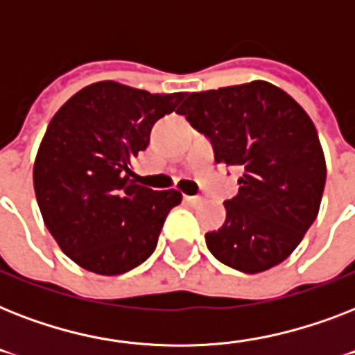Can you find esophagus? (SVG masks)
<instances>
[{"instance_id": "obj_1", "label": "esophagus", "mask_w": 355, "mask_h": 355, "mask_svg": "<svg viewBox=\"0 0 355 355\" xmlns=\"http://www.w3.org/2000/svg\"><path fill=\"white\" fill-rule=\"evenodd\" d=\"M186 202L191 206H199L202 202V199L200 197H189V195H186Z\"/></svg>"}]
</instances>
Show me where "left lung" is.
I'll use <instances>...</instances> for the list:
<instances>
[{
    "instance_id": "1",
    "label": "left lung",
    "mask_w": 355,
    "mask_h": 355,
    "mask_svg": "<svg viewBox=\"0 0 355 355\" xmlns=\"http://www.w3.org/2000/svg\"><path fill=\"white\" fill-rule=\"evenodd\" d=\"M177 114L211 139L217 164L239 166V191L206 247L241 272L282 263L319 214L326 160L306 110L267 80L188 94Z\"/></svg>"
}]
</instances>
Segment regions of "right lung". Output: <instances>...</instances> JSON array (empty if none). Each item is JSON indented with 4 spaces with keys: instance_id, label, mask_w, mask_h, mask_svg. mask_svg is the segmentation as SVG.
Returning a JSON list of instances; mask_svg holds the SVG:
<instances>
[{
    "instance_id": "add662e5",
    "label": "right lung",
    "mask_w": 355,
    "mask_h": 355,
    "mask_svg": "<svg viewBox=\"0 0 355 355\" xmlns=\"http://www.w3.org/2000/svg\"><path fill=\"white\" fill-rule=\"evenodd\" d=\"M184 96L101 80L53 116L33 167L35 193L47 230L83 269L123 275L155 252L182 193L138 184L130 160L147 149L153 125Z\"/></svg>"
}]
</instances>
